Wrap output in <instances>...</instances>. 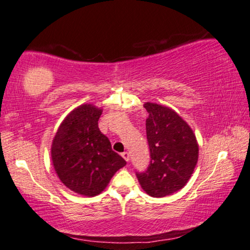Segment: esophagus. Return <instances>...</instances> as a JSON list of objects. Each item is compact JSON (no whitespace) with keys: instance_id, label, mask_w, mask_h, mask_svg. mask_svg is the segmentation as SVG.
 <instances>
[{"instance_id":"34e87169","label":"esophagus","mask_w":250,"mask_h":250,"mask_svg":"<svg viewBox=\"0 0 250 250\" xmlns=\"http://www.w3.org/2000/svg\"><path fill=\"white\" fill-rule=\"evenodd\" d=\"M121 155H122V158L125 160V161H127V162L129 161V153L128 152H123Z\"/></svg>"}]
</instances>
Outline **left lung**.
I'll return each instance as SVG.
<instances>
[{
  "instance_id": "8db88e82",
  "label": "left lung",
  "mask_w": 250,
  "mask_h": 250,
  "mask_svg": "<svg viewBox=\"0 0 250 250\" xmlns=\"http://www.w3.org/2000/svg\"><path fill=\"white\" fill-rule=\"evenodd\" d=\"M148 113L146 136L151 162L137 172L142 188L153 198H164L184 188L194 171L199 144L188 122L167 106L145 103Z\"/></svg>"
}]
</instances>
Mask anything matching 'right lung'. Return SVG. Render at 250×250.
<instances>
[{
	"instance_id": "add662e5",
	"label": "right lung",
	"mask_w": 250,
	"mask_h": 250,
	"mask_svg": "<svg viewBox=\"0 0 250 250\" xmlns=\"http://www.w3.org/2000/svg\"><path fill=\"white\" fill-rule=\"evenodd\" d=\"M103 109L82 104L68 113L51 144L53 168L62 184L84 197H95L127 162L112 149L98 128Z\"/></svg>"
}]
</instances>
